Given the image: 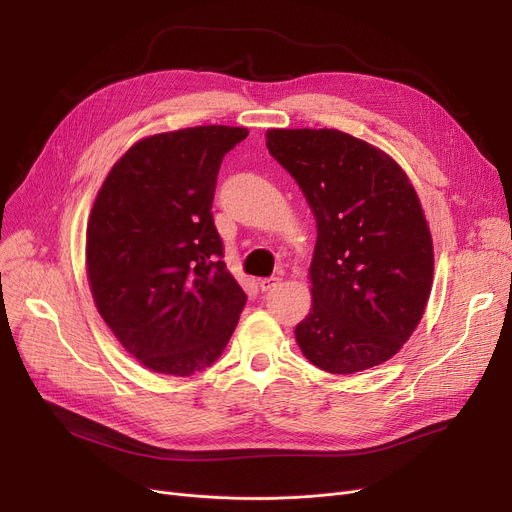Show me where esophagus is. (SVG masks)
<instances>
[{
    "label": "esophagus",
    "mask_w": 512,
    "mask_h": 512,
    "mask_svg": "<svg viewBox=\"0 0 512 512\" xmlns=\"http://www.w3.org/2000/svg\"><path fill=\"white\" fill-rule=\"evenodd\" d=\"M278 286H280V278H263V280H259V288H261L263 292L274 290V288H278Z\"/></svg>",
    "instance_id": "esophagus-1"
}]
</instances>
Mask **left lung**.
Listing matches in <instances>:
<instances>
[{
  "mask_svg": "<svg viewBox=\"0 0 512 512\" xmlns=\"http://www.w3.org/2000/svg\"><path fill=\"white\" fill-rule=\"evenodd\" d=\"M265 139L317 222L299 348L328 373L382 365L419 326L434 282L432 232L409 176L336 128H270Z\"/></svg>",
  "mask_w": 512,
  "mask_h": 512,
  "instance_id": "8db88e82",
  "label": "left lung"
}]
</instances>
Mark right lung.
I'll return each instance as SVG.
<instances>
[{
  "label": "right lung",
  "instance_id": "add662e5",
  "mask_svg": "<svg viewBox=\"0 0 512 512\" xmlns=\"http://www.w3.org/2000/svg\"><path fill=\"white\" fill-rule=\"evenodd\" d=\"M247 134L213 124L145 137L95 197L85 247L95 307L155 373L188 378L218 361L247 303L211 215L222 159Z\"/></svg>",
  "mask_w": 512,
  "mask_h": 512
}]
</instances>
